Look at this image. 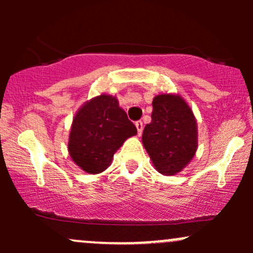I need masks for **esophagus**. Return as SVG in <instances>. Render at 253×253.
I'll use <instances>...</instances> for the list:
<instances>
[{"label":"esophagus","mask_w":253,"mask_h":253,"mask_svg":"<svg viewBox=\"0 0 253 253\" xmlns=\"http://www.w3.org/2000/svg\"><path fill=\"white\" fill-rule=\"evenodd\" d=\"M135 127H136V129H138V134L141 135V133H143V128H144L143 123H141V121H136Z\"/></svg>","instance_id":"34e87169"}]
</instances>
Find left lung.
<instances>
[{
    "mask_svg": "<svg viewBox=\"0 0 253 253\" xmlns=\"http://www.w3.org/2000/svg\"><path fill=\"white\" fill-rule=\"evenodd\" d=\"M152 121L145 126L143 145L159 173L173 176L190 163L197 150V123L178 94H159L152 101Z\"/></svg>",
    "mask_w": 253,
    "mask_h": 253,
    "instance_id": "1",
    "label": "left lung"
}]
</instances>
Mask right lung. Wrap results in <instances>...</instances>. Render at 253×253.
Masks as SVG:
<instances>
[{"mask_svg": "<svg viewBox=\"0 0 253 253\" xmlns=\"http://www.w3.org/2000/svg\"><path fill=\"white\" fill-rule=\"evenodd\" d=\"M135 134V126L118 98L101 94L77 110L69 135V155L83 171L96 175L112 164L125 140Z\"/></svg>", "mask_w": 253, "mask_h": 253, "instance_id": "obj_1", "label": "right lung"}]
</instances>
